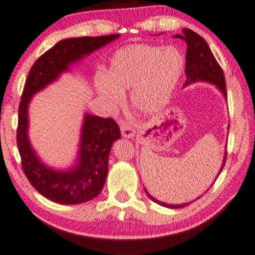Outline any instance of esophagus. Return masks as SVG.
I'll return each mask as SVG.
<instances>
[{
  "instance_id": "1",
  "label": "esophagus",
  "mask_w": 255,
  "mask_h": 255,
  "mask_svg": "<svg viewBox=\"0 0 255 255\" xmlns=\"http://www.w3.org/2000/svg\"><path fill=\"white\" fill-rule=\"evenodd\" d=\"M120 129H121V134H123L124 137L127 138H131L132 136L135 135V130L131 128V126L127 123H121L120 124Z\"/></svg>"
}]
</instances>
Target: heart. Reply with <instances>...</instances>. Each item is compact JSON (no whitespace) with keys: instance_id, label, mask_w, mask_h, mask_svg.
<instances>
[{"instance_id":"heart-1","label":"heart","mask_w":255,"mask_h":255,"mask_svg":"<svg viewBox=\"0 0 255 255\" xmlns=\"http://www.w3.org/2000/svg\"><path fill=\"white\" fill-rule=\"evenodd\" d=\"M185 56L175 46L128 45L111 57L105 74L96 76V90L109 109L124 102L130 90V104L141 116L164 109L184 73Z\"/></svg>"}]
</instances>
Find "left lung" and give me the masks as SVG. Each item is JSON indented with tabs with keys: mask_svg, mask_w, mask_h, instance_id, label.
Instances as JSON below:
<instances>
[{
	"mask_svg": "<svg viewBox=\"0 0 255 255\" xmlns=\"http://www.w3.org/2000/svg\"><path fill=\"white\" fill-rule=\"evenodd\" d=\"M174 38H180L187 44V52H186V67H185V74H186V82L184 87L195 83V82H207V83H211L216 85V88L222 92L224 98H227V85H225V77L224 73L218 62L215 59L213 53H211L209 46L206 42V40L199 35L196 32L189 30V28H184L182 30V34H175ZM225 160H227V151H225L223 164L218 175L223 170ZM146 195L151 199L153 202L160 204L163 207L172 208H184L187 206L188 203L182 204H167L162 201L156 200L153 196H151L146 192L144 188Z\"/></svg>",
	"mask_w": 255,
	"mask_h": 255,
	"instance_id": "left-lung-1",
	"label": "left lung"
}]
</instances>
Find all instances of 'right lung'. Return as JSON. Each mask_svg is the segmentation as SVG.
<instances>
[{"instance_id": "add662e5", "label": "right lung", "mask_w": 255, "mask_h": 255, "mask_svg": "<svg viewBox=\"0 0 255 255\" xmlns=\"http://www.w3.org/2000/svg\"><path fill=\"white\" fill-rule=\"evenodd\" d=\"M119 37L111 34L64 39L39 57L28 73L18 109L17 145L28 181L53 202L83 203L102 192L109 172L111 148L121 137L120 128L111 118L85 114L76 163L68 170H55L41 162L28 139V104L35 93L69 71L70 66Z\"/></svg>"}]
</instances>
